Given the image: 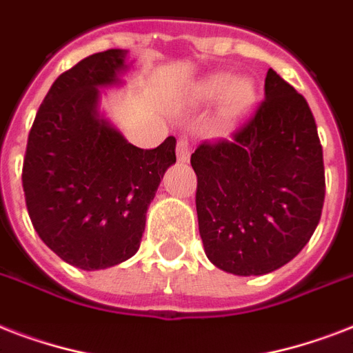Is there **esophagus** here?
<instances>
[{"instance_id":"obj_1","label":"esophagus","mask_w":353,"mask_h":353,"mask_svg":"<svg viewBox=\"0 0 353 353\" xmlns=\"http://www.w3.org/2000/svg\"><path fill=\"white\" fill-rule=\"evenodd\" d=\"M190 152H192V148H190V143H188L187 137H181L179 141H177V161L179 163H188V159H190Z\"/></svg>"}]
</instances>
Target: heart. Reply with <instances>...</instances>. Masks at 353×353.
Returning a JSON list of instances; mask_svg holds the SVG:
<instances>
[{"mask_svg":"<svg viewBox=\"0 0 353 353\" xmlns=\"http://www.w3.org/2000/svg\"><path fill=\"white\" fill-rule=\"evenodd\" d=\"M194 95L199 102L212 104L221 101V115L234 122L245 115L256 102V85L251 79H236L231 73H216L203 79L196 85Z\"/></svg>","mask_w":353,"mask_h":353,"instance_id":"obj_1","label":"heart"}]
</instances>
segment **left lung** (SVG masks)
<instances>
[{
	"label": "left lung",
	"mask_w": 353,
	"mask_h": 353,
	"mask_svg": "<svg viewBox=\"0 0 353 353\" xmlns=\"http://www.w3.org/2000/svg\"><path fill=\"white\" fill-rule=\"evenodd\" d=\"M205 254L238 276L271 273L304 249L324 203L323 146L306 99L273 69L265 101L232 141L190 157Z\"/></svg>",
	"instance_id": "8db88e82"
}]
</instances>
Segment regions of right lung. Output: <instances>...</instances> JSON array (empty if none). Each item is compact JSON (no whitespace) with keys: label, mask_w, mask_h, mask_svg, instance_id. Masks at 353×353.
Segmentation results:
<instances>
[{"label":"right lung","mask_w":353,"mask_h":353,"mask_svg":"<svg viewBox=\"0 0 353 353\" xmlns=\"http://www.w3.org/2000/svg\"><path fill=\"white\" fill-rule=\"evenodd\" d=\"M126 54L108 49L60 74L27 141L21 181L30 221L52 252L84 271L137 252L146 210L176 163L174 137L141 150L99 112V88L122 84Z\"/></svg>","instance_id":"right-lung-1"}]
</instances>
